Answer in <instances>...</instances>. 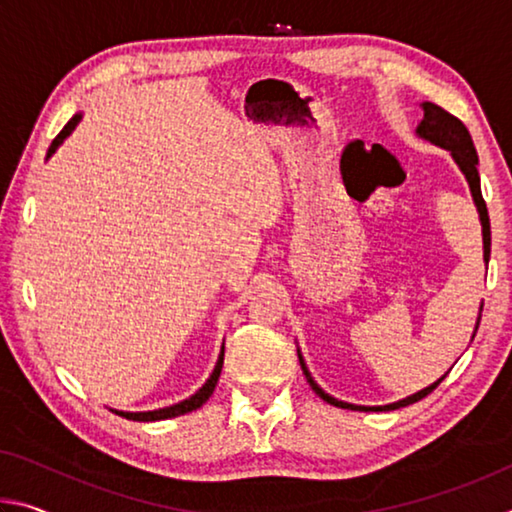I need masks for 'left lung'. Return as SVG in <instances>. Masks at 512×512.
I'll use <instances>...</instances> for the list:
<instances>
[{
  "mask_svg": "<svg viewBox=\"0 0 512 512\" xmlns=\"http://www.w3.org/2000/svg\"><path fill=\"white\" fill-rule=\"evenodd\" d=\"M422 110H424V119L420 121V126H418V135L424 137V140H429L431 144L443 146V149L452 153V158L456 160L458 167H461V171L465 173L467 183H470V192H472V198L476 203V210H479L481 225H483V259H485V264H488V259H490V216H488V207H485L483 194H481V178H479V169H476V164H479V155H476L470 131H467L461 119L454 117L452 112H447L445 108L436 106V103H429V101L422 103ZM300 366H302V372H305L309 386L314 388V393L320 397V400H325L327 404L341 406V409H352V411H393V409H400V406H409L413 402L422 400V397H427L433 391V388H436L440 381L445 379V377H440L436 384H431L429 388H424V391L406 397V400H400L395 404H388V406H354V404H345V402L334 400L332 395H327L323 388H320L316 381L311 379L302 357H300Z\"/></svg>",
  "mask_w": 512,
  "mask_h": 512,
  "instance_id": "1",
  "label": "left lung"
}]
</instances>
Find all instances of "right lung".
I'll list each match as a JSON object with an SVG mask.
<instances>
[{"label": "right lung", "mask_w": 512, "mask_h": 512, "mask_svg": "<svg viewBox=\"0 0 512 512\" xmlns=\"http://www.w3.org/2000/svg\"><path fill=\"white\" fill-rule=\"evenodd\" d=\"M79 119H81V115H74L72 119L67 121L63 131H60V133L56 135V140H54V142H51L47 155H51V153H54V151L58 149V144L63 142L69 133L74 131V126L79 124ZM221 368H223V348H221L219 361H216V366H214V372L210 375V379H207L205 384H203L201 391H196V395L189 397V400L180 402V404H173V406H167V409H158V411H146V413H126V411H115V413H117V415H121V418H126V420H135V422H153V420L176 418V415H185V413H189V411L201 409V406H203L207 400H210V395L214 393V386H216V381H219Z\"/></svg>", "instance_id": "right-lung-1"}]
</instances>
